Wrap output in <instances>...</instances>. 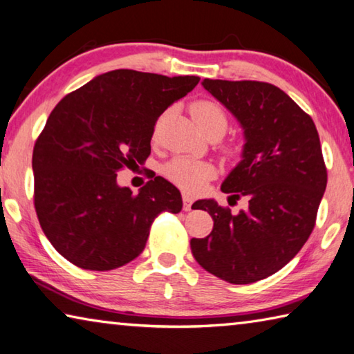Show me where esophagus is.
Wrapping results in <instances>:
<instances>
[{"instance_id":"esophagus-1","label":"esophagus","mask_w":354,"mask_h":354,"mask_svg":"<svg viewBox=\"0 0 354 354\" xmlns=\"http://www.w3.org/2000/svg\"><path fill=\"white\" fill-rule=\"evenodd\" d=\"M183 201H184V210H190L192 209V204H194V198H192V195L189 194H184L183 195Z\"/></svg>"}]
</instances>
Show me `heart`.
<instances>
[{"label":"heart","instance_id":"b5f03b06","mask_svg":"<svg viewBox=\"0 0 354 354\" xmlns=\"http://www.w3.org/2000/svg\"><path fill=\"white\" fill-rule=\"evenodd\" d=\"M192 118L196 125L205 133L212 128H220L224 133L227 127V119L223 108L212 100H196L190 106ZM227 151H234V147H227ZM164 175L184 192H198L201 190L205 183L210 181L215 175V167L207 160L196 158L179 156L171 159L165 165Z\"/></svg>","mask_w":354,"mask_h":354}]
</instances>
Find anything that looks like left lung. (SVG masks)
<instances>
[{
    "label": "left lung",
    "instance_id": "left-lung-1",
    "mask_svg": "<svg viewBox=\"0 0 354 354\" xmlns=\"http://www.w3.org/2000/svg\"><path fill=\"white\" fill-rule=\"evenodd\" d=\"M203 86L244 130L243 159L221 190L246 199L248 209L232 215L214 199L196 201L214 229L190 240L192 254L221 280L254 283L288 265L316 226L328 178L319 133L310 114L271 83L204 79Z\"/></svg>",
    "mask_w": 354,
    "mask_h": 354
}]
</instances>
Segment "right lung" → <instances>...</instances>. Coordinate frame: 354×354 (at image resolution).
Here are the masks:
<instances>
[{"mask_svg":"<svg viewBox=\"0 0 354 354\" xmlns=\"http://www.w3.org/2000/svg\"><path fill=\"white\" fill-rule=\"evenodd\" d=\"M198 82L115 69L66 94L49 114L32 153L34 205L44 235L73 265L124 266L142 252L160 212H181V194L164 178L138 195L115 178L144 164L158 118Z\"/></svg>","mask_w":354,"mask_h":354,"instance_id":"right-lung-1","label":"right lung"}]
</instances>
